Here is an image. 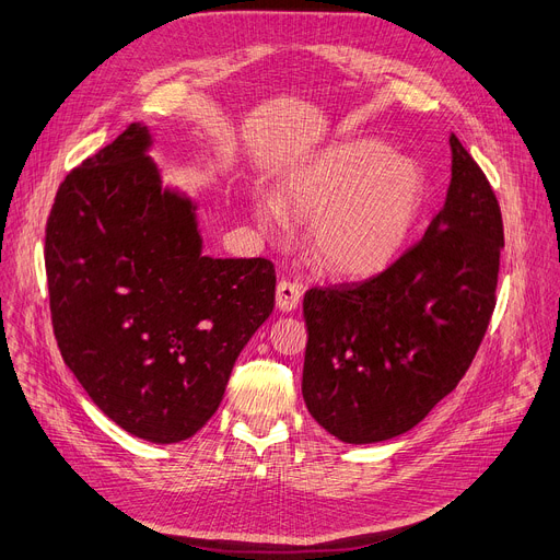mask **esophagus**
Wrapping results in <instances>:
<instances>
[{
    "label": "esophagus",
    "mask_w": 560,
    "mask_h": 560,
    "mask_svg": "<svg viewBox=\"0 0 560 560\" xmlns=\"http://www.w3.org/2000/svg\"><path fill=\"white\" fill-rule=\"evenodd\" d=\"M300 300H302V285L295 283V281H279L277 285V306L279 312L288 314V312H295V308L300 306Z\"/></svg>",
    "instance_id": "esophagus-1"
}]
</instances>
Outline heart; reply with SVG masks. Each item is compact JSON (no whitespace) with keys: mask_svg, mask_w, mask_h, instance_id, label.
Listing matches in <instances>:
<instances>
[{"mask_svg":"<svg viewBox=\"0 0 560 560\" xmlns=\"http://www.w3.org/2000/svg\"><path fill=\"white\" fill-rule=\"evenodd\" d=\"M427 202V177L412 159H401L374 138H350L283 179L281 194L254 198V221L279 233L291 210L308 223V254L325 272L371 277L395 262L408 246Z\"/></svg>","mask_w":560,"mask_h":560,"instance_id":"1","label":"heart"}]
</instances>
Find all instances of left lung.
I'll list each match as a JSON object with an SVG mask.
<instances>
[{
	"label": "left lung",
	"instance_id": "obj_1",
	"mask_svg": "<svg viewBox=\"0 0 560 560\" xmlns=\"http://www.w3.org/2000/svg\"><path fill=\"white\" fill-rule=\"evenodd\" d=\"M445 205L424 237L362 283L304 295L302 397L343 443L397 439L457 387L495 306L501 207L480 165L450 133Z\"/></svg>",
	"mask_w": 560,
	"mask_h": 560
}]
</instances>
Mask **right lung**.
Returning a JSON list of instances; mask_svg holds the SVG:
<instances>
[{
	"label": "right lung",
	"mask_w": 560,
	"mask_h": 560,
	"mask_svg": "<svg viewBox=\"0 0 560 560\" xmlns=\"http://www.w3.org/2000/svg\"><path fill=\"white\" fill-rule=\"evenodd\" d=\"M140 121L61 182L46 228L55 339L90 399L171 445L210 420L275 308V265L202 254L198 202L163 184Z\"/></svg>",
	"instance_id": "1"
}]
</instances>
